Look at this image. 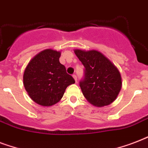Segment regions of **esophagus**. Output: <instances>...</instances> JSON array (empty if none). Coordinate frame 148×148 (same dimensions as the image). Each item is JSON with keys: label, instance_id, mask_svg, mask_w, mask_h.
Here are the masks:
<instances>
[{"label": "esophagus", "instance_id": "34e87169", "mask_svg": "<svg viewBox=\"0 0 148 148\" xmlns=\"http://www.w3.org/2000/svg\"><path fill=\"white\" fill-rule=\"evenodd\" d=\"M73 77H74V81H75V82H77V76L76 75H75V74H73Z\"/></svg>", "mask_w": 148, "mask_h": 148}]
</instances>
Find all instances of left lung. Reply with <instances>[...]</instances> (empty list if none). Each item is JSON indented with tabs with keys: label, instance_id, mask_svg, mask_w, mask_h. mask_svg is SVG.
I'll list each match as a JSON object with an SVG mask.
<instances>
[{
	"label": "left lung",
	"instance_id": "obj_1",
	"mask_svg": "<svg viewBox=\"0 0 148 148\" xmlns=\"http://www.w3.org/2000/svg\"><path fill=\"white\" fill-rule=\"evenodd\" d=\"M74 53L85 67L80 87L85 98L95 107L109 105L121 89V76L117 67L96 50L75 49Z\"/></svg>",
	"mask_w": 148,
	"mask_h": 148
}]
</instances>
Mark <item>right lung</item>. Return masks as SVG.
Returning <instances> with one entry per match:
<instances>
[{
  "label": "right lung",
  "mask_w": 148,
  "mask_h": 148,
  "mask_svg": "<svg viewBox=\"0 0 148 148\" xmlns=\"http://www.w3.org/2000/svg\"><path fill=\"white\" fill-rule=\"evenodd\" d=\"M60 51L46 49L34 57L24 71L25 90L38 104L50 107L60 101L66 88L75 83L59 61Z\"/></svg>",
  "instance_id": "obj_1"
}]
</instances>
